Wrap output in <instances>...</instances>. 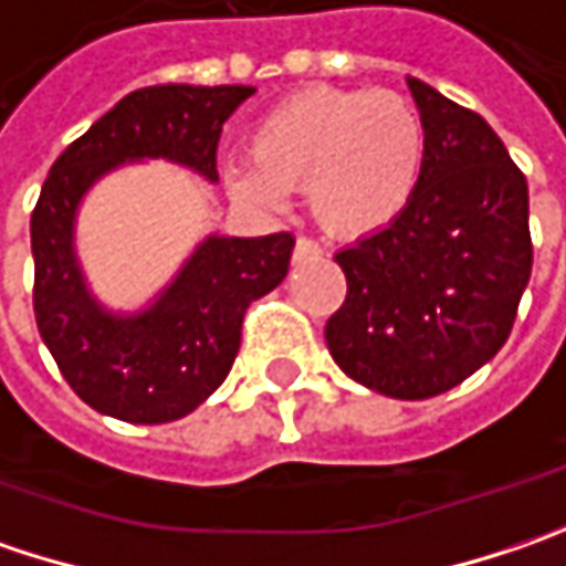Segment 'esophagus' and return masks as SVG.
<instances>
[{
    "mask_svg": "<svg viewBox=\"0 0 566 566\" xmlns=\"http://www.w3.org/2000/svg\"><path fill=\"white\" fill-rule=\"evenodd\" d=\"M319 253H323V250H319V243H313V240H307V237H301V240L294 243V259H297V262L319 256Z\"/></svg>",
    "mask_w": 566,
    "mask_h": 566,
    "instance_id": "34e87169",
    "label": "esophagus"
}]
</instances>
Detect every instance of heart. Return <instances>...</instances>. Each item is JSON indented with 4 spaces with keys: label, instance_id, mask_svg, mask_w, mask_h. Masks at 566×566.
<instances>
[{
    "label": "heart",
    "instance_id": "b5f03b06",
    "mask_svg": "<svg viewBox=\"0 0 566 566\" xmlns=\"http://www.w3.org/2000/svg\"><path fill=\"white\" fill-rule=\"evenodd\" d=\"M428 155L418 107L396 91L307 87L265 113L250 160L228 167L237 196L282 209L307 189L313 218L335 237H370L411 206Z\"/></svg>",
    "mask_w": 566,
    "mask_h": 566
}]
</instances>
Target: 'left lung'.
Masks as SVG:
<instances>
[{
	"label": "left lung",
	"instance_id": "left-lung-1",
	"mask_svg": "<svg viewBox=\"0 0 566 566\" xmlns=\"http://www.w3.org/2000/svg\"><path fill=\"white\" fill-rule=\"evenodd\" d=\"M421 184L386 231L338 250L348 297L326 323L332 360L389 399H430L501 352L532 275L528 186L504 142L421 78Z\"/></svg>",
	"mask_w": 566,
	"mask_h": 566
}]
</instances>
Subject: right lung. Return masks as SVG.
Returning a JSON list of instances; mask_svg holds the SVG:
<instances>
[{
	"mask_svg": "<svg viewBox=\"0 0 566 566\" xmlns=\"http://www.w3.org/2000/svg\"><path fill=\"white\" fill-rule=\"evenodd\" d=\"M250 94L256 87H142L50 167L31 214L34 316L65 382L101 415L167 424L196 411L234 367L247 307L287 275L291 234L214 231L145 304L111 307L94 294L78 256V211L116 170L167 160L218 184L221 126Z\"/></svg>",
	"mask_w": 566,
	"mask_h": 566,
	"instance_id": "right-lung-1",
	"label": "right lung"
}]
</instances>
